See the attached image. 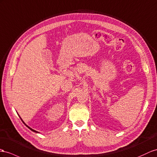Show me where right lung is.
Returning a JSON list of instances; mask_svg holds the SVG:
<instances>
[{"mask_svg": "<svg viewBox=\"0 0 157 157\" xmlns=\"http://www.w3.org/2000/svg\"><path fill=\"white\" fill-rule=\"evenodd\" d=\"M21 120H22V119H21ZM22 122L24 123V124H25V122H24V121H22ZM25 125H26V127H27L28 128H30V129L31 131H34V132H37L36 131H35V130L33 129V128H30V127H29V126H28V125H26V124H25Z\"/></svg>", "mask_w": 157, "mask_h": 157, "instance_id": "1", "label": "right lung"}]
</instances>
